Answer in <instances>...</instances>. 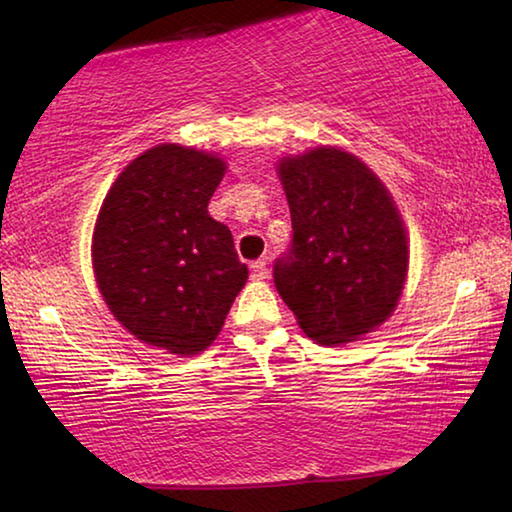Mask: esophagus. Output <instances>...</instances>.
<instances>
[{"label": "esophagus", "mask_w": 512, "mask_h": 512, "mask_svg": "<svg viewBox=\"0 0 512 512\" xmlns=\"http://www.w3.org/2000/svg\"><path fill=\"white\" fill-rule=\"evenodd\" d=\"M250 275H253V280H266V277H268L266 262H253V264H250Z\"/></svg>", "instance_id": "34e87169"}]
</instances>
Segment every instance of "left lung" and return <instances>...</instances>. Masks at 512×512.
Masks as SVG:
<instances>
[{"label": "left lung", "instance_id": "left-lung-1", "mask_svg": "<svg viewBox=\"0 0 512 512\" xmlns=\"http://www.w3.org/2000/svg\"><path fill=\"white\" fill-rule=\"evenodd\" d=\"M291 246L273 280L309 339L357 341L402 296L409 246L386 187L366 164L332 146L280 162Z\"/></svg>", "mask_w": 512, "mask_h": 512}]
</instances>
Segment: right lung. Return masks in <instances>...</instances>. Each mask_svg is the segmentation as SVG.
Segmentation results:
<instances>
[{
    "instance_id": "right-lung-1",
    "label": "right lung",
    "mask_w": 512,
    "mask_h": 512,
    "mask_svg": "<svg viewBox=\"0 0 512 512\" xmlns=\"http://www.w3.org/2000/svg\"><path fill=\"white\" fill-rule=\"evenodd\" d=\"M223 171L216 155L155 146L119 173L94 228L108 309L140 341L183 357L219 336L248 277L228 225L207 212Z\"/></svg>"
}]
</instances>
